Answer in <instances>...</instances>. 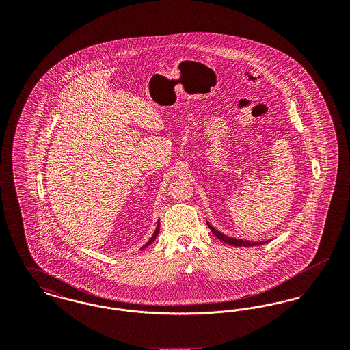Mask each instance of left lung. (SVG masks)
Returning a JSON list of instances; mask_svg holds the SVG:
<instances>
[{"instance_id":"8db88e82","label":"left lung","mask_w":350,"mask_h":350,"mask_svg":"<svg viewBox=\"0 0 350 350\" xmlns=\"http://www.w3.org/2000/svg\"><path fill=\"white\" fill-rule=\"evenodd\" d=\"M208 228L211 230V232L214 233L217 236V239H220L221 241L233 245V247H254V245H261V244H267V241H248V240H243V239H236V237H231V236H227L224 233L219 232L217 230H215L207 220H206Z\"/></svg>"}]
</instances>
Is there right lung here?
I'll return each instance as SVG.
<instances>
[{
  "label": "right lung",
  "mask_w": 350,
  "mask_h": 350,
  "mask_svg": "<svg viewBox=\"0 0 350 350\" xmlns=\"http://www.w3.org/2000/svg\"><path fill=\"white\" fill-rule=\"evenodd\" d=\"M159 231H160V221H157V227H156V230H154V232H153V234L150 236V240L140 248V250H144V248H147L148 245H150L154 240H156V237H157V234H159Z\"/></svg>",
  "instance_id": "add662e5"
}]
</instances>
